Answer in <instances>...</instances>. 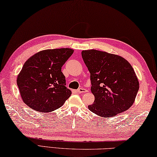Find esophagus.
Returning <instances> with one entry per match:
<instances>
[{
	"label": "esophagus",
	"instance_id": "34e87169",
	"mask_svg": "<svg viewBox=\"0 0 157 157\" xmlns=\"http://www.w3.org/2000/svg\"><path fill=\"white\" fill-rule=\"evenodd\" d=\"M77 92H78V93H86V92H88V90L81 88L77 90Z\"/></svg>",
	"mask_w": 157,
	"mask_h": 157
}]
</instances>
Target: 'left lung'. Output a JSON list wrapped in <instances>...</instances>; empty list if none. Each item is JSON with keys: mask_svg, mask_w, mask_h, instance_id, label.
Instances as JSON below:
<instances>
[{"mask_svg": "<svg viewBox=\"0 0 157 157\" xmlns=\"http://www.w3.org/2000/svg\"><path fill=\"white\" fill-rule=\"evenodd\" d=\"M90 73L94 101L88 109L101 117H113L129 109L135 101L139 83L132 65L121 56L94 49L83 51Z\"/></svg>", "mask_w": 157, "mask_h": 157, "instance_id": "1", "label": "left lung"}]
</instances>
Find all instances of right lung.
<instances>
[{"mask_svg":"<svg viewBox=\"0 0 157 157\" xmlns=\"http://www.w3.org/2000/svg\"><path fill=\"white\" fill-rule=\"evenodd\" d=\"M68 48L40 51L24 63L17 77L23 101L38 112L58 109L70 97L62 67L72 55Z\"/></svg>","mask_w":157,"mask_h":157,"instance_id":"right-lung-1","label":"right lung"}]
</instances>
